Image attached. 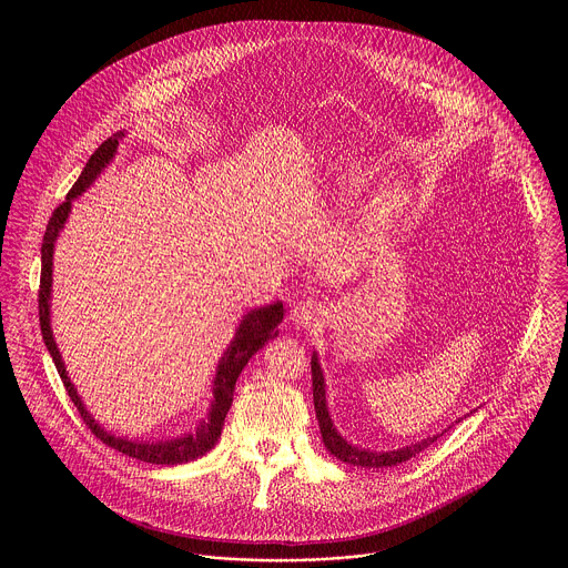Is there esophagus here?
Listing matches in <instances>:
<instances>
[{"label":"esophagus","instance_id":"esophagus-1","mask_svg":"<svg viewBox=\"0 0 568 568\" xmlns=\"http://www.w3.org/2000/svg\"><path fill=\"white\" fill-rule=\"evenodd\" d=\"M324 304L320 300L311 297V300L300 302L297 306H293L291 322L295 324V327H300V329H311V327H315V325L324 320Z\"/></svg>","mask_w":568,"mask_h":568}]
</instances>
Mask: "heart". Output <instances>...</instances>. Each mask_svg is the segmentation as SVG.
Segmentation results:
<instances>
[{
    "mask_svg": "<svg viewBox=\"0 0 568 568\" xmlns=\"http://www.w3.org/2000/svg\"><path fill=\"white\" fill-rule=\"evenodd\" d=\"M405 207L406 199L400 190L387 192L376 203V207L372 210V216H369V232H372V236H378V234L387 232L396 223V219L403 214Z\"/></svg>",
    "mask_w": 568,
    "mask_h": 568,
    "instance_id": "b5f03b06",
    "label": "heart"
}]
</instances>
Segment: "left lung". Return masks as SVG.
I'll use <instances>...</instances> for the list:
<instances>
[{"mask_svg":"<svg viewBox=\"0 0 568 568\" xmlns=\"http://www.w3.org/2000/svg\"><path fill=\"white\" fill-rule=\"evenodd\" d=\"M311 372H313V400H315V410H317V419H320V428H322L325 448L338 462L349 464V466H361V468H392V466L405 464L410 457L419 455L424 448H428L439 437V435H433V437H426V439H422L417 444H410V446L398 448V450H387V453H376V450H365V448L352 446L349 442H345L341 437V433L332 424L329 410H327V405H325L324 372H322L317 354H313Z\"/></svg>","mask_w":568,"mask_h":568,"instance_id":"8db88e82","label":"left lung"}]
</instances>
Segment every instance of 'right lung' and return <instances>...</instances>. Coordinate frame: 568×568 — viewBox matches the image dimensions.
<instances>
[{"label":"right lung","mask_w":568,"mask_h":568,"mask_svg":"<svg viewBox=\"0 0 568 568\" xmlns=\"http://www.w3.org/2000/svg\"><path fill=\"white\" fill-rule=\"evenodd\" d=\"M124 138L122 131L113 133L109 140H104L95 153L89 158L87 165L82 168L79 181L72 185V190L68 192V199L52 212V219L45 227V236L41 244V284H39V322H41V334L45 341V347L59 369V376L65 385L68 396L72 398L74 406L81 413L82 422L89 426V430L106 446L115 448L118 453L146 462V464H158V466H176V464H187L199 459L201 455L210 453L223 430L227 410L234 400V387L236 381L244 369V365L248 363V358L264 347V343H268L271 338H275L280 334L277 325L284 320V306L282 302L268 304V306H260L251 313H246L243 322L236 329L234 341L230 343V347L225 349L223 358L219 361L216 367V376H214V400L210 406L207 419H203L199 424V428L194 433H183L176 439H162V442H144V439H126V437H118L109 430H104L93 417L91 413L82 405L81 396L77 392V387L72 385L68 372H65V363L61 358V352L57 347L54 334H52V325H50V293H52V255H54V243L61 234V230L65 227V221L72 212V201L77 196H81L82 192L98 179V174L106 168V163L111 162L118 153V144Z\"/></svg>","instance_id":"obj_1"}]
</instances>
